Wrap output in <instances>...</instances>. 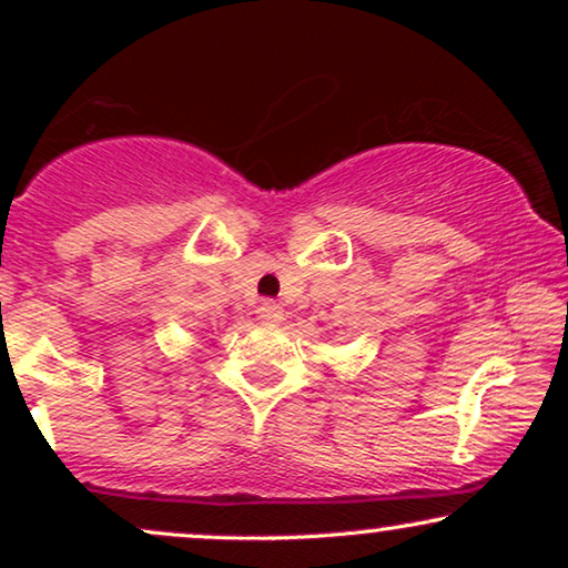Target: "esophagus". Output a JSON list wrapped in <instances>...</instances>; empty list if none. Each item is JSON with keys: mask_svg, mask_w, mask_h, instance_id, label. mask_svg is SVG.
Returning <instances> with one entry per match:
<instances>
[{"mask_svg": "<svg viewBox=\"0 0 568 568\" xmlns=\"http://www.w3.org/2000/svg\"><path fill=\"white\" fill-rule=\"evenodd\" d=\"M258 317L266 323H278L284 317V310H282V305H276L274 300H263L258 307Z\"/></svg>", "mask_w": 568, "mask_h": 568, "instance_id": "34e87169", "label": "esophagus"}]
</instances>
